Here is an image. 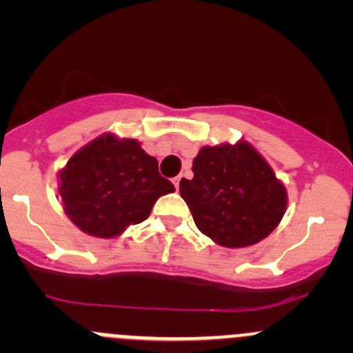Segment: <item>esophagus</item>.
Wrapping results in <instances>:
<instances>
[{
  "mask_svg": "<svg viewBox=\"0 0 353 353\" xmlns=\"http://www.w3.org/2000/svg\"><path fill=\"white\" fill-rule=\"evenodd\" d=\"M183 174H181V176H177V177H174V181H172V183H174V186H176V190H179V183H181V181H183Z\"/></svg>",
  "mask_w": 353,
  "mask_h": 353,
  "instance_id": "obj_1",
  "label": "esophagus"
}]
</instances>
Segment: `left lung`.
<instances>
[{"label": "left lung", "instance_id": "1", "mask_svg": "<svg viewBox=\"0 0 353 353\" xmlns=\"http://www.w3.org/2000/svg\"><path fill=\"white\" fill-rule=\"evenodd\" d=\"M193 179L179 193L196 227L223 248H248L275 230L287 208V190L248 141L203 147Z\"/></svg>", "mask_w": 353, "mask_h": 353}]
</instances>
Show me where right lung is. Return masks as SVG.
Masks as SVG:
<instances>
[{
    "label": "right lung",
    "mask_w": 353,
    "mask_h": 353,
    "mask_svg": "<svg viewBox=\"0 0 353 353\" xmlns=\"http://www.w3.org/2000/svg\"><path fill=\"white\" fill-rule=\"evenodd\" d=\"M172 191L155 157L137 140L112 133L85 145L59 170L65 213L78 229L101 239L147 220L157 199Z\"/></svg>",
    "instance_id": "1"
}]
</instances>
